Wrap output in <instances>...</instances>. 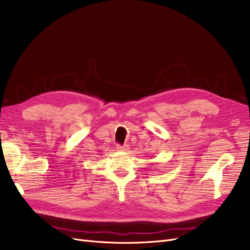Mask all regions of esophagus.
<instances>
[{"label":"esophagus","mask_w":250,"mask_h":250,"mask_svg":"<svg viewBox=\"0 0 250 250\" xmlns=\"http://www.w3.org/2000/svg\"><path fill=\"white\" fill-rule=\"evenodd\" d=\"M128 149H129L128 145H124V146L117 145V146H116V150H117V151H123V152H126V151H128Z\"/></svg>","instance_id":"obj_1"}]
</instances>
